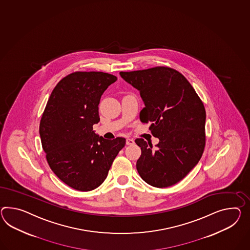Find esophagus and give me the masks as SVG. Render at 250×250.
<instances>
[{
	"label": "esophagus",
	"instance_id": "obj_1",
	"mask_svg": "<svg viewBox=\"0 0 250 250\" xmlns=\"http://www.w3.org/2000/svg\"><path fill=\"white\" fill-rule=\"evenodd\" d=\"M134 141L131 138H126V145L128 146H131V145H134Z\"/></svg>",
	"mask_w": 250,
	"mask_h": 250
}]
</instances>
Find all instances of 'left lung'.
I'll return each mask as SVG.
<instances>
[{"label":"left lung","mask_w":250,"mask_h":250,"mask_svg":"<svg viewBox=\"0 0 250 250\" xmlns=\"http://www.w3.org/2000/svg\"><path fill=\"white\" fill-rule=\"evenodd\" d=\"M124 80L140 91L145 107L142 123L159 138L152 143L136 138L142 153L136 169L146 183L165 188L183 180L202 156L206 143V111L201 98L183 74L169 67L124 72Z\"/></svg>","instance_id":"1"}]
</instances>
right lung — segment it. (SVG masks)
Returning a JSON list of instances; mask_svg holds the SVG:
<instances>
[{
  "mask_svg": "<svg viewBox=\"0 0 250 250\" xmlns=\"http://www.w3.org/2000/svg\"><path fill=\"white\" fill-rule=\"evenodd\" d=\"M116 77L99 71L68 74L51 92L40 122V135L50 169L67 186L98 188L125 139L105 140L93 131L100 120L98 104Z\"/></svg>",
  "mask_w": 250,
  "mask_h": 250,
  "instance_id": "right-lung-1",
  "label": "right lung"
}]
</instances>
